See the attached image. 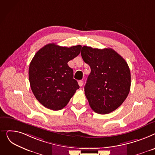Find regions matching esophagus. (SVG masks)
Returning a JSON list of instances; mask_svg holds the SVG:
<instances>
[{
  "label": "esophagus",
  "mask_w": 155,
  "mask_h": 155,
  "mask_svg": "<svg viewBox=\"0 0 155 155\" xmlns=\"http://www.w3.org/2000/svg\"><path fill=\"white\" fill-rule=\"evenodd\" d=\"M78 84L79 85V86L80 87H82L83 86V84H84V82L82 81V80H79V81H78Z\"/></svg>",
  "instance_id": "1"
}]
</instances>
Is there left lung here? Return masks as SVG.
Returning <instances> with one entry per match:
<instances>
[{
    "label": "left lung",
    "instance_id": "obj_1",
    "mask_svg": "<svg viewBox=\"0 0 155 155\" xmlns=\"http://www.w3.org/2000/svg\"><path fill=\"white\" fill-rule=\"evenodd\" d=\"M81 54L91 68L84 86L91 107L98 114L111 113L130 93L131 73L128 64L111 48L93 49L84 45Z\"/></svg>",
    "mask_w": 155,
    "mask_h": 155
}]
</instances>
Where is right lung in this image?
<instances>
[{
	"label": "right lung",
	"instance_id": "add662e5",
	"mask_svg": "<svg viewBox=\"0 0 155 155\" xmlns=\"http://www.w3.org/2000/svg\"><path fill=\"white\" fill-rule=\"evenodd\" d=\"M81 45L71 48L49 44L39 50L29 68L32 91L38 101L49 110L64 107L79 88L68 62L77 57Z\"/></svg>",
	"mask_w": 155,
	"mask_h": 155
}]
</instances>
